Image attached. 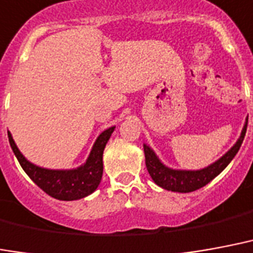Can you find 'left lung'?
<instances>
[{"instance_id":"8db88e82","label":"left lung","mask_w":253,"mask_h":253,"mask_svg":"<svg viewBox=\"0 0 253 253\" xmlns=\"http://www.w3.org/2000/svg\"><path fill=\"white\" fill-rule=\"evenodd\" d=\"M247 125H248V118H246V123H244V127L241 130V134L236 143L232 146L221 158H218L216 162H213L207 168L200 170L171 169V168L161 162L158 155L155 154L150 146L143 143L147 171H149L155 184L162 189H166V190L178 192V193H189V192H194L197 189L203 188L207 184H209L213 178H216L217 175L221 173L222 170L231 164V161L235 158V155L237 154V151L240 149L241 143L244 141Z\"/></svg>"}]
</instances>
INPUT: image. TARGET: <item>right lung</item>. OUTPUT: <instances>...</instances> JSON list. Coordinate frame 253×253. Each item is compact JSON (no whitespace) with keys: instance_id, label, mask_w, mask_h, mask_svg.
Segmentation results:
<instances>
[{"instance_id":"1","label":"right lung","mask_w":253,"mask_h":253,"mask_svg":"<svg viewBox=\"0 0 253 253\" xmlns=\"http://www.w3.org/2000/svg\"><path fill=\"white\" fill-rule=\"evenodd\" d=\"M115 126L110 127L100 134L93 143L88 158L76 169H45L28 161L18 150L10 132L7 131L9 143L24 171L40 189L50 197L61 201L80 200L93 193L100 184L103 175V151L107 145Z\"/></svg>"}]
</instances>
